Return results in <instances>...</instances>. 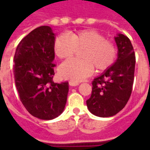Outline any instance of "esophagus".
<instances>
[{"label":"esophagus","mask_w":150,"mask_h":150,"mask_svg":"<svg viewBox=\"0 0 150 150\" xmlns=\"http://www.w3.org/2000/svg\"><path fill=\"white\" fill-rule=\"evenodd\" d=\"M69 84L71 86H78L79 84V83L77 81H75V80H69Z\"/></svg>","instance_id":"1"}]
</instances>
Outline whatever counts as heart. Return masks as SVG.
<instances>
[{
    "instance_id": "b5f03b06",
    "label": "heart",
    "mask_w": 150,
    "mask_h": 150,
    "mask_svg": "<svg viewBox=\"0 0 150 150\" xmlns=\"http://www.w3.org/2000/svg\"><path fill=\"white\" fill-rule=\"evenodd\" d=\"M55 54L60 59H68L80 51L81 59H69L62 62L59 72L62 77L80 81L93 73L95 67L104 71L112 65L116 58L115 44L106 40L103 34L94 30H83L67 34H59L54 42Z\"/></svg>"
}]
</instances>
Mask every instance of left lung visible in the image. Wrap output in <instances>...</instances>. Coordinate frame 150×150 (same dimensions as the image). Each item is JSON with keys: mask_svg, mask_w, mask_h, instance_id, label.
<instances>
[{"mask_svg": "<svg viewBox=\"0 0 150 150\" xmlns=\"http://www.w3.org/2000/svg\"><path fill=\"white\" fill-rule=\"evenodd\" d=\"M118 57L112 66L92 81L88 110L95 116L109 117L125 108L132 93L136 57L130 40L118 34L115 37Z\"/></svg>", "mask_w": 150, "mask_h": 150, "instance_id": "left-lung-1", "label": "left lung"}]
</instances>
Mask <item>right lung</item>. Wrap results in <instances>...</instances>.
Instances as JSON below:
<instances>
[{
    "label": "right lung",
    "mask_w": 150,
    "mask_h": 150,
    "mask_svg": "<svg viewBox=\"0 0 150 150\" xmlns=\"http://www.w3.org/2000/svg\"><path fill=\"white\" fill-rule=\"evenodd\" d=\"M54 36L47 25L34 29L19 42L13 59L15 84L21 103L32 116L46 120L63 112L69 91L68 82L53 81Z\"/></svg>",
    "instance_id": "add662e5"
}]
</instances>
